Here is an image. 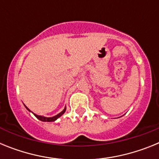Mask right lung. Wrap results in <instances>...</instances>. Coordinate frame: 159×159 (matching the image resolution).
<instances>
[{
    "mask_svg": "<svg viewBox=\"0 0 159 159\" xmlns=\"http://www.w3.org/2000/svg\"><path fill=\"white\" fill-rule=\"evenodd\" d=\"M24 105H25V104H24ZM25 108H26V109H27V110L29 111V112H32V113L33 114V115H34V116H36V117L39 120H40V121H42V122H54V121H56V120H57V119H59L60 116H63V115L64 114V112L66 111V107H65L64 110H63L61 112H60L59 114H57V116H52V117H45V116H38V115H36V114H35V113H33L32 111H31L29 110V108L25 106Z\"/></svg>",
    "mask_w": 159,
    "mask_h": 159,
    "instance_id": "1",
    "label": "right lung"
}]
</instances>
